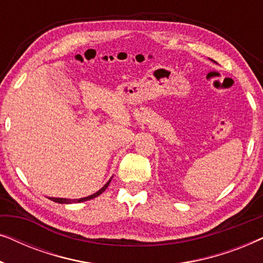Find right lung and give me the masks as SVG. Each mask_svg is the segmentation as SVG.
<instances>
[{
	"label": "right lung",
	"instance_id": "right-lung-1",
	"mask_svg": "<svg viewBox=\"0 0 263 263\" xmlns=\"http://www.w3.org/2000/svg\"><path fill=\"white\" fill-rule=\"evenodd\" d=\"M109 183H110V181L107 182L106 184L104 185L102 189L98 190V192L93 194V195H89V196H87V197H82V199H78V200H68V199H60V197H49V199L51 200V201H53V202H59V203H73V202H82V201H87V200L95 199V197H97V196H98V195H100V194H102V193L104 192V190H105V189L107 188V185H109Z\"/></svg>",
	"mask_w": 263,
	"mask_h": 263
}]
</instances>
